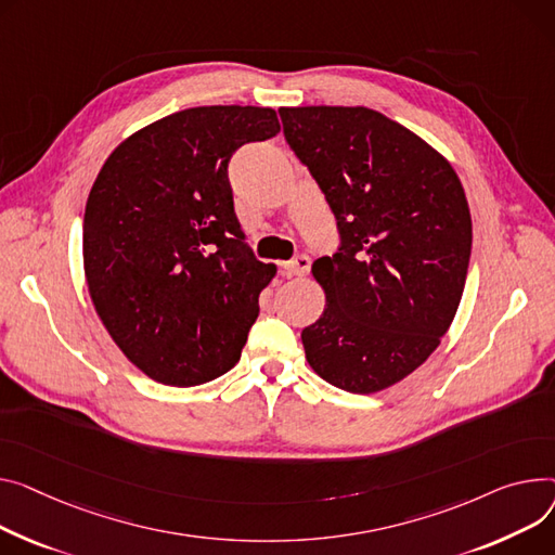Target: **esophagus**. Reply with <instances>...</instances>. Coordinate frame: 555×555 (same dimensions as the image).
Wrapping results in <instances>:
<instances>
[{"mask_svg":"<svg viewBox=\"0 0 555 555\" xmlns=\"http://www.w3.org/2000/svg\"><path fill=\"white\" fill-rule=\"evenodd\" d=\"M281 268L289 276H306L310 272V258L308 256H297V258H292V261H287V263H281Z\"/></svg>","mask_w":555,"mask_h":555,"instance_id":"34e87169","label":"esophagus"}]
</instances>
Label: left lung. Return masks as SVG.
Here are the masks:
<instances>
[{
	"mask_svg": "<svg viewBox=\"0 0 555 555\" xmlns=\"http://www.w3.org/2000/svg\"><path fill=\"white\" fill-rule=\"evenodd\" d=\"M292 152L335 211L341 247L317 258L323 314L301 332L327 384L371 395L433 354L468 272L473 225L451 163L367 106H281Z\"/></svg>",
	"mask_w": 555,
	"mask_h": 555,
	"instance_id": "obj_1",
	"label": "left lung"
}]
</instances>
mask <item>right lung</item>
<instances>
[{"label":"right lung","mask_w":555,"mask_h":555,"mask_svg":"<svg viewBox=\"0 0 555 555\" xmlns=\"http://www.w3.org/2000/svg\"><path fill=\"white\" fill-rule=\"evenodd\" d=\"M279 131L270 106L184 108L122 140L93 182L82 232L91 301L154 382L198 386L241 359L276 266L256 261L241 232L228 163Z\"/></svg>","instance_id":"right-lung-1"}]
</instances>
